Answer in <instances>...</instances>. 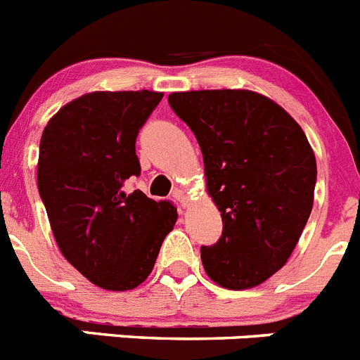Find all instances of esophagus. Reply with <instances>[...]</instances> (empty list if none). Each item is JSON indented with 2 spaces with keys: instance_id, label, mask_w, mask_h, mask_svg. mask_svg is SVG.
<instances>
[{
  "instance_id": "obj_1",
  "label": "esophagus",
  "mask_w": 360,
  "mask_h": 360,
  "mask_svg": "<svg viewBox=\"0 0 360 360\" xmlns=\"http://www.w3.org/2000/svg\"><path fill=\"white\" fill-rule=\"evenodd\" d=\"M173 196H174V200H178V202H180V205H182V207H187V205H189V198H187L186 191L174 189Z\"/></svg>"
}]
</instances>
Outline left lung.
Returning a JSON list of instances; mask_svg holds the SVG:
<instances>
[{
    "label": "left lung",
    "mask_w": 360,
    "mask_h": 360,
    "mask_svg": "<svg viewBox=\"0 0 360 360\" xmlns=\"http://www.w3.org/2000/svg\"><path fill=\"white\" fill-rule=\"evenodd\" d=\"M167 101L195 133L224 221L218 243L200 249L203 269L219 287H257L287 263L311 212L317 165L307 135L256 91H176Z\"/></svg>",
    "instance_id": "obj_1"
}]
</instances>
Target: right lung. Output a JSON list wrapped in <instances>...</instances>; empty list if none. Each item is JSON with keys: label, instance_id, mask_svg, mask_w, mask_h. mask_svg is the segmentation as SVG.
<instances>
[{"label": "right lung", "instance_id": "1", "mask_svg": "<svg viewBox=\"0 0 360 360\" xmlns=\"http://www.w3.org/2000/svg\"><path fill=\"white\" fill-rule=\"evenodd\" d=\"M160 91H94L49 120L39 144L37 189L63 256L106 290H131L151 274L176 224L171 202L124 182L141 174L135 142Z\"/></svg>", "mask_w": 360, "mask_h": 360}]
</instances>
